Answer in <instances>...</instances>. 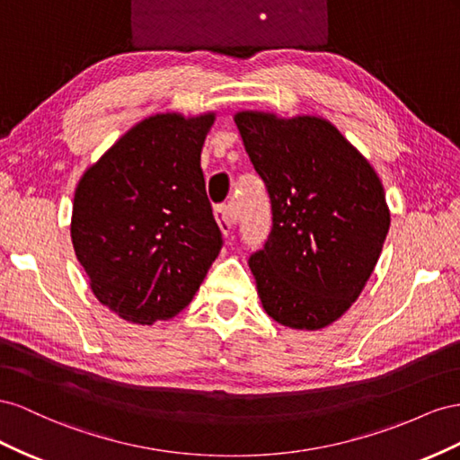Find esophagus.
<instances>
[{
  "instance_id": "esophagus-1",
  "label": "esophagus",
  "mask_w": 460,
  "mask_h": 460,
  "mask_svg": "<svg viewBox=\"0 0 460 460\" xmlns=\"http://www.w3.org/2000/svg\"><path fill=\"white\" fill-rule=\"evenodd\" d=\"M214 217H216V221H217V226H219L221 233L227 237L234 223H237L239 212H237V208H233V206H229V204H221V206H216Z\"/></svg>"
}]
</instances>
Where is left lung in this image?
I'll list each match as a JSON object with an SVG mask.
<instances>
[{
    "label": "left lung",
    "mask_w": 460,
    "mask_h": 460,
    "mask_svg": "<svg viewBox=\"0 0 460 460\" xmlns=\"http://www.w3.org/2000/svg\"><path fill=\"white\" fill-rule=\"evenodd\" d=\"M234 123L271 200V233L248 260L261 306L291 330H322L360 296L382 254V181L323 117L239 111Z\"/></svg>",
    "instance_id": "8db88e82"
}]
</instances>
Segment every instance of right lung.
Here are the masks:
<instances>
[{
    "label": "right lung",
    "instance_id": "obj_1",
    "mask_svg": "<svg viewBox=\"0 0 460 460\" xmlns=\"http://www.w3.org/2000/svg\"><path fill=\"white\" fill-rule=\"evenodd\" d=\"M214 119V111L146 117L78 181L75 254L92 293L125 322L173 318L221 251L200 167Z\"/></svg>",
    "mask_w": 460,
    "mask_h": 460
}]
</instances>
